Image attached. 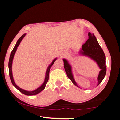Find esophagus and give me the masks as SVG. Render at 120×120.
Here are the masks:
<instances>
[{
  "label": "esophagus",
  "mask_w": 120,
  "mask_h": 120,
  "mask_svg": "<svg viewBox=\"0 0 120 120\" xmlns=\"http://www.w3.org/2000/svg\"><path fill=\"white\" fill-rule=\"evenodd\" d=\"M61 56H63V55H62V54H61Z\"/></svg>",
  "instance_id": "obj_1"
}]
</instances>
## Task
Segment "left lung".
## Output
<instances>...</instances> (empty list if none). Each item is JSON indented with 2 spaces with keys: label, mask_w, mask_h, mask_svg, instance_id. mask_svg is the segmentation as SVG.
<instances>
[{
  "label": "left lung",
  "mask_w": 120,
  "mask_h": 120,
  "mask_svg": "<svg viewBox=\"0 0 120 120\" xmlns=\"http://www.w3.org/2000/svg\"><path fill=\"white\" fill-rule=\"evenodd\" d=\"M88 36V39L85 42V43L82 45V49L80 50L79 53L81 55L88 56L95 61L98 64L99 68L101 69V71L99 72L98 78H97L98 85L102 82L106 75V61H105L106 58H105L104 53L100 45H99L94 34L89 32ZM63 61H64V69L68 78L70 79L73 84L78 87L73 77L71 67L66 59H64Z\"/></svg>",
  "instance_id": "1"
}]
</instances>
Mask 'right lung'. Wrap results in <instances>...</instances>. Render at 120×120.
<instances>
[{
  "label": "right lung",
  "instance_id": "1",
  "mask_svg": "<svg viewBox=\"0 0 120 120\" xmlns=\"http://www.w3.org/2000/svg\"><path fill=\"white\" fill-rule=\"evenodd\" d=\"M26 33L23 34L21 38H20L19 40H18L17 43H16L15 46H14V48L13 49V50H12V51L11 53V56H10V58H9V63H8V68H9V77L10 78H11V82H12V84L15 86L16 88H17L18 90H19L20 92H21L23 94H25L26 95H28V96H31V95H36L38 94V93H40L41 92H42L43 89L45 88V87L46 86V83H47L48 79H49V73H50V68L51 67V66L53 64L54 62L56 60V58H55L53 60V61L52 62L51 64L49 66H48V67L47 68V70H46V75H45V80H44V82H43V84H42L41 86L40 87H38V89H35L33 91H31V92H29V91H27L25 90H24V89H22L21 88H19V86H17V85H16L15 82H14V79H13V74H12V70H11V67H12V63H13V60L14 56V54H15V52L16 51V50H17V48L19 45L20 43H21V41L22 39L24 38V36H25Z\"/></svg>",
  "mask_w": 120,
  "mask_h": 120
}]
</instances>
